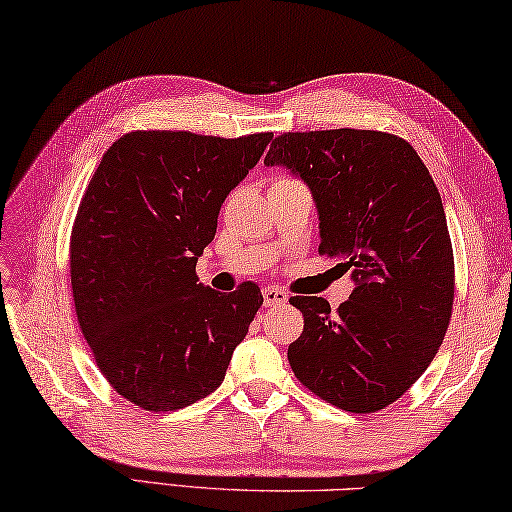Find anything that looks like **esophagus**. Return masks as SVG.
<instances>
[{
  "label": "esophagus",
  "mask_w": 512,
  "mask_h": 512,
  "mask_svg": "<svg viewBox=\"0 0 512 512\" xmlns=\"http://www.w3.org/2000/svg\"><path fill=\"white\" fill-rule=\"evenodd\" d=\"M263 304L267 306V308H272V306H286L288 304V295L283 290H279V288H274V286H267L265 290H263Z\"/></svg>",
  "instance_id": "obj_1"
}]
</instances>
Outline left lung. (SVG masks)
<instances>
[{
	"label": "left lung",
	"instance_id": "8db88e82",
	"mask_svg": "<svg viewBox=\"0 0 512 512\" xmlns=\"http://www.w3.org/2000/svg\"><path fill=\"white\" fill-rule=\"evenodd\" d=\"M265 165L311 190L320 254L351 272L335 313L292 297L304 333L288 347L297 379L349 413H376L420 379L445 340L454 254L440 192L406 140L381 131L283 133Z\"/></svg>",
	"mask_w": 512,
	"mask_h": 512
}]
</instances>
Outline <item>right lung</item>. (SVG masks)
<instances>
[{
	"instance_id": "add662e5",
	"label": "right lung",
	"mask_w": 512,
	"mask_h": 512,
	"mask_svg": "<svg viewBox=\"0 0 512 512\" xmlns=\"http://www.w3.org/2000/svg\"><path fill=\"white\" fill-rule=\"evenodd\" d=\"M270 140L133 131L92 174L72 229V295L99 370L131 404L179 410L224 381L263 295L251 281L217 292L195 265Z\"/></svg>"
}]
</instances>
